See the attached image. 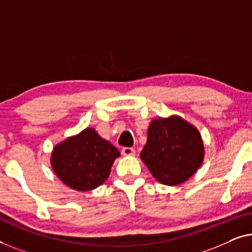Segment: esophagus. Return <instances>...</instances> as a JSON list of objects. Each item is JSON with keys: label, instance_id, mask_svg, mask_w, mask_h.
I'll use <instances>...</instances> for the list:
<instances>
[{"label": "esophagus", "instance_id": "obj_1", "mask_svg": "<svg viewBox=\"0 0 252 252\" xmlns=\"http://www.w3.org/2000/svg\"><path fill=\"white\" fill-rule=\"evenodd\" d=\"M122 155H125V157H134L136 155V151L131 147H125L122 148Z\"/></svg>", "mask_w": 252, "mask_h": 252}]
</instances>
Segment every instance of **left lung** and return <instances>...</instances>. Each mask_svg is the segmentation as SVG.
Returning a JSON list of instances; mask_svg holds the SVG:
<instances>
[{"label": "left lung", "instance_id": "obj_1", "mask_svg": "<svg viewBox=\"0 0 252 252\" xmlns=\"http://www.w3.org/2000/svg\"><path fill=\"white\" fill-rule=\"evenodd\" d=\"M140 158L158 182L176 186L189 179L201 166L203 141L196 127L180 116L158 118L151 122Z\"/></svg>", "mask_w": 252, "mask_h": 252}]
</instances>
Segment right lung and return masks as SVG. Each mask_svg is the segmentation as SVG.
Wrapping results in <instances>:
<instances>
[{"instance_id": "right-lung-1", "label": "right lung", "mask_w": 252, "mask_h": 252, "mask_svg": "<svg viewBox=\"0 0 252 252\" xmlns=\"http://www.w3.org/2000/svg\"><path fill=\"white\" fill-rule=\"evenodd\" d=\"M119 157L118 148L102 139L94 127H87L56 145L51 154V165L65 185L87 192L108 178L113 162Z\"/></svg>"}]
</instances>
